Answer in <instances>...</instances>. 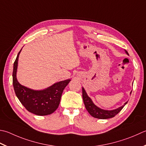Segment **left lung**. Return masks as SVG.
<instances>
[{
    "instance_id": "8db88e82",
    "label": "left lung",
    "mask_w": 146,
    "mask_h": 146,
    "mask_svg": "<svg viewBox=\"0 0 146 146\" xmlns=\"http://www.w3.org/2000/svg\"><path fill=\"white\" fill-rule=\"evenodd\" d=\"M125 51L127 55H129L126 50H125ZM131 93H132V91L130 92V94ZM82 97L85 108L87 109L88 112L89 113L91 116L98 119H104L113 118V117L115 116L117 114L120 112V111L123 108V107L128 102V101L126 102L123 105L116 108V109L113 110H106L99 108L94 103L91 98L87 95L86 91H85L84 87H82Z\"/></svg>"
}]
</instances>
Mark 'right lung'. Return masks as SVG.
I'll use <instances>...</instances> for the list:
<instances>
[{
  "instance_id": "obj_1",
  "label": "right lung",
  "mask_w": 146,
  "mask_h": 146,
  "mask_svg": "<svg viewBox=\"0 0 146 146\" xmlns=\"http://www.w3.org/2000/svg\"><path fill=\"white\" fill-rule=\"evenodd\" d=\"M21 49L14 62L13 84L14 92L21 103L29 112L38 116L50 115L58 109L62 93L71 80L55 83L43 90H33L21 85L17 79L16 74Z\"/></svg>"
}]
</instances>
